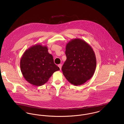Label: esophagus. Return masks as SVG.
<instances>
[{
	"label": "esophagus",
	"mask_w": 124,
	"mask_h": 124,
	"mask_svg": "<svg viewBox=\"0 0 124 124\" xmlns=\"http://www.w3.org/2000/svg\"><path fill=\"white\" fill-rule=\"evenodd\" d=\"M58 66L59 67L60 70H61V67H62V65L61 64H59V65H58Z\"/></svg>",
	"instance_id": "1"
}]
</instances>
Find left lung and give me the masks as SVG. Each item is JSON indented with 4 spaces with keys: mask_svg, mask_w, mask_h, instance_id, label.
<instances>
[{
    "mask_svg": "<svg viewBox=\"0 0 124 124\" xmlns=\"http://www.w3.org/2000/svg\"><path fill=\"white\" fill-rule=\"evenodd\" d=\"M65 55L66 60L62 71L69 82L79 85L93 76L96 59L93 50L87 43L78 39L71 40L66 45Z\"/></svg>",
    "mask_w": 124,
    "mask_h": 124,
    "instance_id": "left-lung-1",
    "label": "left lung"
}]
</instances>
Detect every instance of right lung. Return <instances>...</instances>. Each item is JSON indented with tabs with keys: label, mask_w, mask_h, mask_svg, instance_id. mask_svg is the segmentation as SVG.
<instances>
[{
	"label": "right lung",
	"mask_w": 124,
	"mask_h": 124,
	"mask_svg": "<svg viewBox=\"0 0 124 124\" xmlns=\"http://www.w3.org/2000/svg\"><path fill=\"white\" fill-rule=\"evenodd\" d=\"M20 65L25 80L38 86L47 82L54 72L60 70L47 47L40 45L30 47L24 53Z\"/></svg>",
	"instance_id": "1"
}]
</instances>
